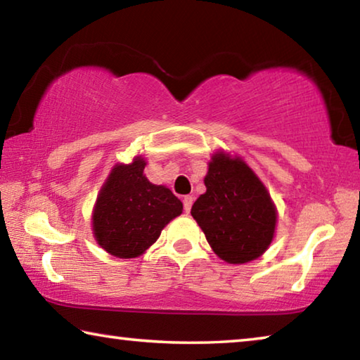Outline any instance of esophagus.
Masks as SVG:
<instances>
[{
	"label": "esophagus",
	"mask_w": 360,
	"mask_h": 360,
	"mask_svg": "<svg viewBox=\"0 0 360 360\" xmlns=\"http://www.w3.org/2000/svg\"><path fill=\"white\" fill-rule=\"evenodd\" d=\"M182 203H184V211H186V212H191L192 203H193V197H192V195H186V197L182 198Z\"/></svg>",
	"instance_id": "obj_1"
}]
</instances>
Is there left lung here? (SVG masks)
I'll use <instances>...</instances> for the list:
<instances>
[{
	"label": "left lung",
	"mask_w": 360,
	"mask_h": 360,
	"mask_svg": "<svg viewBox=\"0 0 360 360\" xmlns=\"http://www.w3.org/2000/svg\"><path fill=\"white\" fill-rule=\"evenodd\" d=\"M206 192L191 214L217 257L227 264L259 259L275 238L278 211L264 182L238 155L216 150L205 176Z\"/></svg>",
	"instance_id": "obj_1"
}]
</instances>
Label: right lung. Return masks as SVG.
I'll return each mask as SVG.
<instances>
[{
  "instance_id": "add662e5",
  "label": "right lung",
  "mask_w": 360,
  "mask_h": 360,
  "mask_svg": "<svg viewBox=\"0 0 360 360\" xmlns=\"http://www.w3.org/2000/svg\"><path fill=\"white\" fill-rule=\"evenodd\" d=\"M143 155L117 163L101 186L92 211L94 238L119 259L143 255L162 230L182 212V203L165 186L146 178Z\"/></svg>"
}]
</instances>
